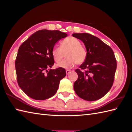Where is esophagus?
Wrapping results in <instances>:
<instances>
[{
	"mask_svg": "<svg viewBox=\"0 0 132 132\" xmlns=\"http://www.w3.org/2000/svg\"><path fill=\"white\" fill-rule=\"evenodd\" d=\"M70 72H71V70H69V69H67V70H66V74H67V75H68L69 74H70Z\"/></svg>",
	"mask_w": 132,
	"mask_h": 132,
	"instance_id": "obj_1",
	"label": "esophagus"
}]
</instances>
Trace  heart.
Listing matches in <instances>:
<instances>
[{
  "label": "heart",
  "mask_w": 132,
  "mask_h": 132,
  "mask_svg": "<svg viewBox=\"0 0 132 132\" xmlns=\"http://www.w3.org/2000/svg\"><path fill=\"white\" fill-rule=\"evenodd\" d=\"M64 53H66L67 58L57 64V67L70 68L76 63L80 64L84 62L87 57L85 48L81 45V42L79 39L73 37L64 39L60 42V47L55 46L51 51L54 61L57 63L61 62L64 57Z\"/></svg>",
  "instance_id": "heart-1"
}]
</instances>
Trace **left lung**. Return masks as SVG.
I'll return each mask as SVG.
<instances>
[{"mask_svg": "<svg viewBox=\"0 0 132 132\" xmlns=\"http://www.w3.org/2000/svg\"><path fill=\"white\" fill-rule=\"evenodd\" d=\"M72 36L83 42L87 51L80 69L75 70L78 79L74 84V91L85 100H97L104 96L113 85L117 68L114 52L109 46L91 34L79 33Z\"/></svg>", "mask_w": 132, "mask_h": 132, "instance_id": "8db88e82", "label": "left lung"}]
</instances>
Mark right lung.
Wrapping results in <instances>:
<instances>
[{
	"label": "right lung",
	"mask_w": 132,
	"mask_h": 132,
	"mask_svg": "<svg viewBox=\"0 0 132 132\" xmlns=\"http://www.w3.org/2000/svg\"><path fill=\"white\" fill-rule=\"evenodd\" d=\"M67 36L58 30H41L20 46L15 63L17 81L30 97L44 100L57 93L60 81L66 76L65 70L48 68L54 63L51 51L55 43Z\"/></svg>",
	"instance_id": "1"
}]
</instances>
